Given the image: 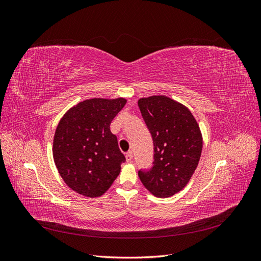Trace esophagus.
I'll list each match as a JSON object with an SVG mask.
<instances>
[{"instance_id": "34e87169", "label": "esophagus", "mask_w": 261, "mask_h": 261, "mask_svg": "<svg viewBox=\"0 0 261 261\" xmlns=\"http://www.w3.org/2000/svg\"><path fill=\"white\" fill-rule=\"evenodd\" d=\"M125 158H126V161H127V162H130V161L133 160V152H132V151H128L127 153H126Z\"/></svg>"}]
</instances>
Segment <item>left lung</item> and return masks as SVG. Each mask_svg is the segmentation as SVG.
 <instances>
[{
	"mask_svg": "<svg viewBox=\"0 0 261 261\" xmlns=\"http://www.w3.org/2000/svg\"><path fill=\"white\" fill-rule=\"evenodd\" d=\"M138 107L153 139V165L139 171L141 183L153 196L168 198L180 192L198 165L202 135L189 109L170 97L140 98Z\"/></svg>",
	"mask_w": 261,
	"mask_h": 261,
	"instance_id": "left-lung-1",
	"label": "left lung"
}]
</instances>
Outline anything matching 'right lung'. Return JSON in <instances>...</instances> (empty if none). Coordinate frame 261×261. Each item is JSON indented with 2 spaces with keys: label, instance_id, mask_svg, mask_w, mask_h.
<instances>
[{
  "label": "right lung",
  "instance_id": "obj_1",
  "mask_svg": "<svg viewBox=\"0 0 261 261\" xmlns=\"http://www.w3.org/2000/svg\"><path fill=\"white\" fill-rule=\"evenodd\" d=\"M125 98H91L70 108L53 138V159L61 177L77 194L103 195L121 172L125 156L110 124L126 105Z\"/></svg>",
  "mask_w": 261,
  "mask_h": 261
}]
</instances>
